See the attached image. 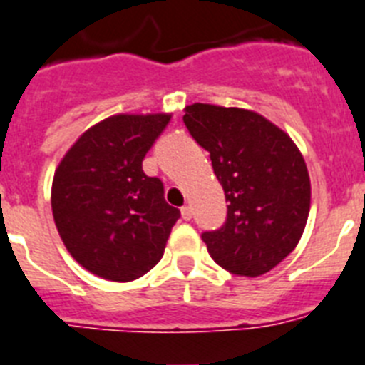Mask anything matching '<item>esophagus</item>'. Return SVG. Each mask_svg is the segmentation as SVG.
I'll list each match as a JSON object with an SVG mask.
<instances>
[{
  "mask_svg": "<svg viewBox=\"0 0 365 365\" xmlns=\"http://www.w3.org/2000/svg\"><path fill=\"white\" fill-rule=\"evenodd\" d=\"M180 216H182V220L185 221H190L192 220V216H194V212H192V208L190 207H182L180 208Z\"/></svg>",
  "mask_w": 365,
  "mask_h": 365,
  "instance_id": "esophagus-1",
  "label": "esophagus"
}]
</instances>
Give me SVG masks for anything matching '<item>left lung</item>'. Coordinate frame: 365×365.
<instances>
[{
	"label": "left lung",
	"mask_w": 365,
	"mask_h": 365,
	"mask_svg": "<svg viewBox=\"0 0 365 365\" xmlns=\"http://www.w3.org/2000/svg\"><path fill=\"white\" fill-rule=\"evenodd\" d=\"M182 121L210 153L229 203L225 225L201 236L208 253L232 275H264L294 251L307 227L303 155L284 130L247 108L194 103Z\"/></svg>",
	"instance_id": "left-lung-1"
}]
</instances>
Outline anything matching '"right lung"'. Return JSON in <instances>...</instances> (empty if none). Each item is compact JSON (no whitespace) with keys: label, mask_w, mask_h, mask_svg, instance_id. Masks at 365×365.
<instances>
[{"label":"right lung","mask_w":365,"mask_h":365,"mask_svg":"<svg viewBox=\"0 0 365 365\" xmlns=\"http://www.w3.org/2000/svg\"><path fill=\"white\" fill-rule=\"evenodd\" d=\"M171 114H116L86 129L58 162L51 210L68 253L101 279L129 282L160 262L179 208L142 160Z\"/></svg>","instance_id":"obj_1"}]
</instances>
